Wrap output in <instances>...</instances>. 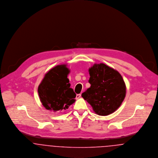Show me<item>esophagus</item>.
<instances>
[{"label": "esophagus", "instance_id": "34e87169", "mask_svg": "<svg viewBox=\"0 0 158 158\" xmlns=\"http://www.w3.org/2000/svg\"><path fill=\"white\" fill-rule=\"evenodd\" d=\"M81 95L80 94H77V95H76V99H78L79 98H80V97H81Z\"/></svg>", "mask_w": 158, "mask_h": 158}]
</instances>
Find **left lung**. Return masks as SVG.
Segmentation results:
<instances>
[{"mask_svg": "<svg viewBox=\"0 0 158 158\" xmlns=\"http://www.w3.org/2000/svg\"><path fill=\"white\" fill-rule=\"evenodd\" d=\"M90 87L81 96L99 115L115 111L126 95V85L120 73L103 64H94L89 69Z\"/></svg>", "mask_w": 158, "mask_h": 158, "instance_id": "left-lung-1", "label": "left lung"}]
</instances>
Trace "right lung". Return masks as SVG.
Masks as SVG:
<instances>
[{"label": "right lung", "instance_id": "1", "mask_svg": "<svg viewBox=\"0 0 158 158\" xmlns=\"http://www.w3.org/2000/svg\"><path fill=\"white\" fill-rule=\"evenodd\" d=\"M67 64L58 65L51 69L38 86V94L46 110L53 112L63 111L75 102L76 94L70 88Z\"/></svg>", "mask_w": 158, "mask_h": 158}]
</instances>
